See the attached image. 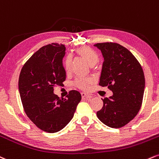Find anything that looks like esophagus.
<instances>
[{
  "mask_svg": "<svg viewBox=\"0 0 159 159\" xmlns=\"http://www.w3.org/2000/svg\"><path fill=\"white\" fill-rule=\"evenodd\" d=\"M81 95H82V97H83V98H89V99L92 98V96H91V95L87 94V93H85V92H82Z\"/></svg>",
  "mask_w": 159,
  "mask_h": 159,
  "instance_id": "obj_1",
  "label": "esophagus"
}]
</instances>
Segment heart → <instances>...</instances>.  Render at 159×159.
Returning <instances> with one entry per match:
<instances>
[{
  "mask_svg": "<svg viewBox=\"0 0 159 159\" xmlns=\"http://www.w3.org/2000/svg\"><path fill=\"white\" fill-rule=\"evenodd\" d=\"M75 53L78 57L84 59L91 66L96 65L99 61V55L89 47H82V48H78L76 50ZM65 66L67 71H70V69H71V59H70V58H67L65 62ZM92 83V79L80 78V79L76 80L75 85L80 89L86 90Z\"/></svg>",
  "mask_w": 159,
  "mask_h": 159,
  "instance_id": "b5f03b06",
  "label": "heart"
}]
</instances>
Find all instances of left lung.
Here are the masks:
<instances>
[{"label":"left lung","mask_w":159,"mask_h":159,"mask_svg":"<svg viewBox=\"0 0 159 159\" xmlns=\"http://www.w3.org/2000/svg\"><path fill=\"white\" fill-rule=\"evenodd\" d=\"M101 50L104 61L99 85L113 92L102 99L103 106L97 112L101 122L111 128H120L139 113L142 104L145 78L142 67L128 49L117 43L94 44Z\"/></svg>","instance_id":"obj_1"}]
</instances>
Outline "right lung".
<instances>
[{"label":"right lung","instance_id":"right-lung-1","mask_svg":"<svg viewBox=\"0 0 159 159\" xmlns=\"http://www.w3.org/2000/svg\"><path fill=\"white\" fill-rule=\"evenodd\" d=\"M65 47L52 43L41 48L24 65L18 79L20 100L27 117L43 131L54 133L71 120L81 100L79 91L71 90L66 98L53 94L63 85L66 72L62 59Z\"/></svg>","mask_w":159,"mask_h":159}]
</instances>
